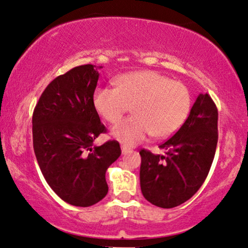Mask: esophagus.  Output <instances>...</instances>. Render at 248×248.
<instances>
[{
	"instance_id": "esophagus-1",
	"label": "esophagus",
	"mask_w": 248,
	"mask_h": 248,
	"mask_svg": "<svg viewBox=\"0 0 248 248\" xmlns=\"http://www.w3.org/2000/svg\"><path fill=\"white\" fill-rule=\"evenodd\" d=\"M121 149H122V154H123V155H126V154H128V152L131 151V150H130V148L125 147V145H122Z\"/></svg>"
}]
</instances>
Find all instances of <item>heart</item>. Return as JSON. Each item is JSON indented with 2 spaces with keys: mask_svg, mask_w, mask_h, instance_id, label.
I'll return each mask as SVG.
<instances>
[{
  "mask_svg": "<svg viewBox=\"0 0 248 248\" xmlns=\"http://www.w3.org/2000/svg\"><path fill=\"white\" fill-rule=\"evenodd\" d=\"M116 88L98 87L93 93L97 113L115 124L131 109L133 115L111 128V137L125 145L140 143L148 135L167 138L187 120L192 97L185 84L155 71H135L115 79Z\"/></svg>",
  "mask_w": 248,
  "mask_h": 248,
  "instance_id": "b5f03b06",
  "label": "heart"
}]
</instances>
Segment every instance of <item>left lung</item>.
<instances>
[{
	"mask_svg": "<svg viewBox=\"0 0 248 248\" xmlns=\"http://www.w3.org/2000/svg\"><path fill=\"white\" fill-rule=\"evenodd\" d=\"M218 143V109L208 93H200L187 120L154 155L142 149V194L159 208H175L192 198L204 183Z\"/></svg>",
	"mask_w": 248,
	"mask_h": 248,
	"instance_id": "obj_1",
	"label": "left lung"
}]
</instances>
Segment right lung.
Instances as JSON below:
<instances>
[{"label": "right lung", "mask_w": 248, "mask_h": 248, "mask_svg": "<svg viewBox=\"0 0 248 248\" xmlns=\"http://www.w3.org/2000/svg\"><path fill=\"white\" fill-rule=\"evenodd\" d=\"M100 67L86 64L55 78L32 114L33 151L40 170L50 188L76 206L93 205L106 196V170L122 154L115 140L93 147L106 132L93 100Z\"/></svg>", "instance_id": "right-lung-1"}]
</instances>
